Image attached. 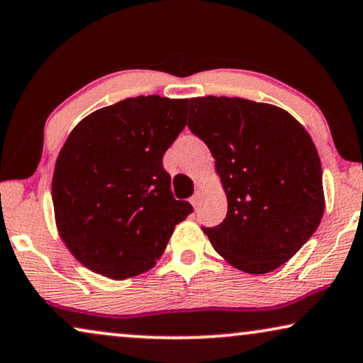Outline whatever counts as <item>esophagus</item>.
<instances>
[{
  "label": "esophagus",
  "mask_w": 363,
  "mask_h": 363,
  "mask_svg": "<svg viewBox=\"0 0 363 363\" xmlns=\"http://www.w3.org/2000/svg\"><path fill=\"white\" fill-rule=\"evenodd\" d=\"M190 203L195 208H198V205H200V195H198V193H195V195L190 198Z\"/></svg>",
  "instance_id": "obj_1"
}]
</instances>
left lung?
Segmentation results:
<instances>
[{"mask_svg":"<svg viewBox=\"0 0 363 363\" xmlns=\"http://www.w3.org/2000/svg\"><path fill=\"white\" fill-rule=\"evenodd\" d=\"M188 128L210 148L228 213L203 228L238 269L266 274L309 241L324 215L319 153L284 108L240 97L190 99Z\"/></svg>","mask_w":363,"mask_h":363,"instance_id":"1","label":"left lung"}]
</instances>
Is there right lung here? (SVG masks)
I'll use <instances>...</instances> for the list:
<instances>
[{
	"instance_id": "right-lung-1",
	"label": "right lung",
	"mask_w": 363,
	"mask_h": 363,
	"mask_svg": "<svg viewBox=\"0 0 363 363\" xmlns=\"http://www.w3.org/2000/svg\"><path fill=\"white\" fill-rule=\"evenodd\" d=\"M186 99L138 96L99 108L67 137L52 177L57 231L89 269L127 279L155 266L193 211L162 158L186 125Z\"/></svg>"
}]
</instances>
